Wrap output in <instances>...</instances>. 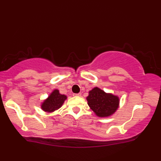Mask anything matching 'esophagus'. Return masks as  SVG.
<instances>
[{"instance_id": "1", "label": "esophagus", "mask_w": 161, "mask_h": 161, "mask_svg": "<svg viewBox=\"0 0 161 161\" xmlns=\"http://www.w3.org/2000/svg\"><path fill=\"white\" fill-rule=\"evenodd\" d=\"M73 96L80 97V96H81V93H79V94H73Z\"/></svg>"}]
</instances>
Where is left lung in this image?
I'll list each match as a JSON object with an SVG mask.
<instances>
[{"instance_id": "obj_1", "label": "left lung", "mask_w": 161, "mask_h": 161, "mask_svg": "<svg viewBox=\"0 0 161 161\" xmlns=\"http://www.w3.org/2000/svg\"><path fill=\"white\" fill-rule=\"evenodd\" d=\"M91 109L99 117H108L112 115L119 107V99L113 94H106L98 88H93L87 97Z\"/></svg>"}]
</instances>
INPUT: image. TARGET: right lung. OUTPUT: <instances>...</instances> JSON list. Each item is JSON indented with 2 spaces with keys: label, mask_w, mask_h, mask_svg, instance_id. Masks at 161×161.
<instances>
[{
  "label": "right lung",
  "mask_w": 161,
  "mask_h": 161,
  "mask_svg": "<svg viewBox=\"0 0 161 161\" xmlns=\"http://www.w3.org/2000/svg\"><path fill=\"white\" fill-rule=\"evenodd\" d=\"M66 99L67 97L60 94L58 90H54L49 97L42 103L41 107L44 111L53 112L61 108Z\"/></svg>",
  "instance_id": "obj_1"
}]
</instances>
